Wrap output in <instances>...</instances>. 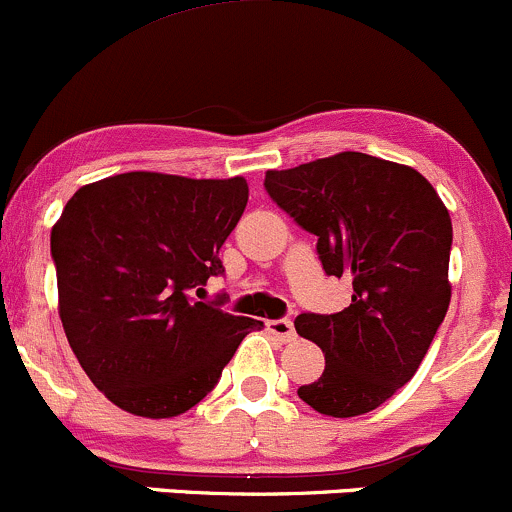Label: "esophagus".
Wrapping results in <instances>:
<instances>
[{
    "label": "esophagus",
    "mask_w": 512,
    "mask_h": 512,
    "mask_svg": "<svg viewBox=\"0 0 512 512\" xmlns=\"http://www.w3.org/2000/svg\"><path fill=\"white\" fill-rule=\"evenodd\" d=\"M266 327L273 337L280 339V342H293L295 339V327L290 320H268Z\"/></svg>",
    "instance_id": "esophagus-1"
}]
</instances>
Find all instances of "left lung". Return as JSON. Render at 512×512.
Segmentation results:
<instances>
[{"instance_id": "left-lung-1", "label": "left lung", "mask_w": 512, "mask_h": 512, "mask_svg": "<svg viewBox=\"0 0 512 512\" xmlns=\"http://www.w3.org/2000/svg\"><path fill=\"white\" fill-rule=\"evenodd\" d=\"M263 185L317 236L324 273L354 288L342 312L295 320L324 354L298 395L329 417L376 410L415 376L449 310V210L415 168L359 151L268 170Z\"/></svg>"}]
</instances>
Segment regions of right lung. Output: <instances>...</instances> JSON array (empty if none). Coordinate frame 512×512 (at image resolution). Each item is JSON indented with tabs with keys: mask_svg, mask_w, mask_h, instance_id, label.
Here are the masks:
<instances>
[{
	"mask_svg": "<svg viewBox=\"0 0 512 512\" xmlns=\"http://www.w3.org/2000/svg\"><path fill=\"white\" fill-rule=\"evenodd\" d=\"M249 202L241 175L131 170L82 185L51 229L58 315L82 371L131 415H183L263 322L195 300ZM200 298V295H197Z\"/></svg>",
	"mask_w": 512,
	"mask_h": 512,
	"instance_id": "add662e5",
	"label": "right lung"
}]
</instances>
